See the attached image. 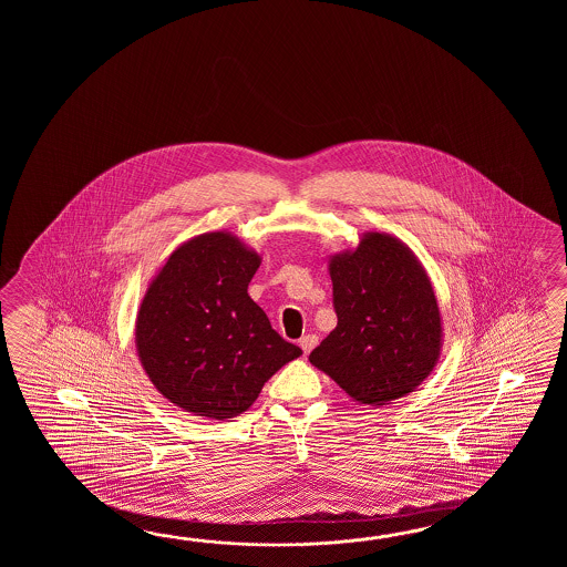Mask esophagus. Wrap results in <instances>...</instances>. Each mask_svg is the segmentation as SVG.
<instances>
[{
    "mask_svg": "<svg viewBox=\"0 0 567 567\" xmlns=\"http://www.w3.org/2000/svg\"><path fill=\"white\" fill-rule=\"evenodd\" d=\"M318 344V337L316 334H306L300 338V349L303 350V354H310V350Z\"/></svg>",
    "mask_w": 567,
    "mask_h": 567,
    "instance_id": "34e87169",
    "label": "esophagus"
}]
</instances>
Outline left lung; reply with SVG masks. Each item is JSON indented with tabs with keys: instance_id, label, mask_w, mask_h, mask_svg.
<instances>
[{
	"instance_id": "8db88e82",
	"label": "left lung",
	"mask_w": 567,
	"mask_h": 567,
	"mask_svg": "<svg viewBox=\"0 0 567 567\" xmlns=\"http://www.w3.org/2000/svg\"><path fill=\"white\" fill-rule=\"evenodd\" d=\"M338 324L310 362L359 405L381 408L413 393L432 374L444 322L430 276L405 243L362 233L352 249L330 255Z\"/></svg>"
}]
</instances>
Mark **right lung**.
<instances>
[{
	"label": "right lung",
	"mask_w": 567,
	"mask_h": 567,
	"mask_svg": "<svg viewBox=\"0 0 567 567\" xmlns=\"http://www.w3.org/2000/svg\"><path fill=\"white\" fill-rule=\"evenodd\" d=\"M259 266L261 255L237 235L210 230L181 243L147 284L135 349L176 408L218 422L237 417L300 357L247 293Z\"/></svg>",
	"instance_id": "right-lung-1"
}]
</instances>
